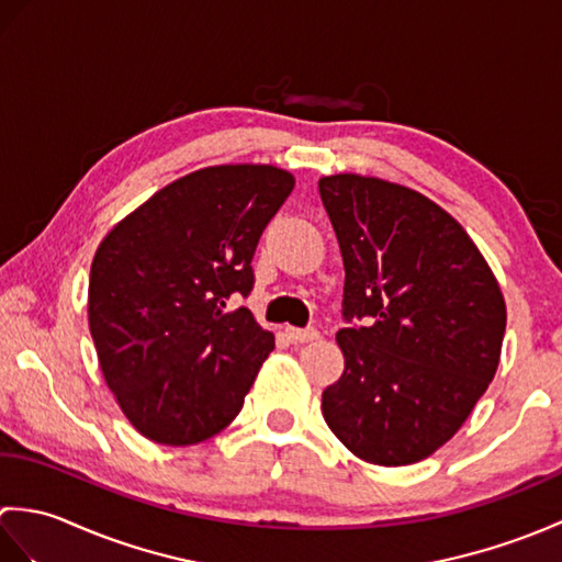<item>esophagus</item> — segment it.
<instances>
[{"label": "esophagus", "mask_w": 562, "mask_h": 562, "mask_svg": "<svg viewBox=\"0 0 562 562\" xmlns=\"http://www.w3.org/2000/svg\"><path fill=\"white\" fill-rule=\"evenodd\" d=\"M321 333L316 328H288V338L292 342H312L318 340Z\"/></svg>", "instance_id": "1"}]
</instances>
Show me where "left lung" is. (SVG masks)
I'll use <instances>...</instances> for the list:
<instances>
[{
    "mask_svg": "<svg viewBox=\"0 0 562 562\" xmlns=\"http://www.w3.org/2000/svg\"><path fill=\"white\" fill-rule=\"evenodd\" d=\"M318 193L345 266V372L321 411L355 457L415 463L457 435L493 381L503 292L461 224L415 190L338 173Z\"/></svg>",
    "mask_w": 562,
    "mask_h": 562,
    "instance_id": "left-lung-1",
    "label": "left lung"
}]
</instances>
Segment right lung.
I'll return each instance as SVG.
<instances>
[{
	"mask_svg": "<svg viewBox=\"0 0 562 562\" xmlns=\"http://www.w3.org/2000/svg\"><path fill=\"white\" fill-rule=\"evenodd\" d=\"M294 188L274 166L178 178L113 226L91 262L89 328L105 384L151 441L186 447L244 408L274 348L246 306L260 234Z\"/></svg>",
	"mask_w": 562,
	"mask_h": 562,
	"instance_id": "add662e5",
	"label": "right lung"
}]
</instances>
